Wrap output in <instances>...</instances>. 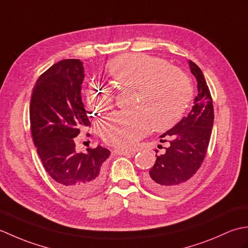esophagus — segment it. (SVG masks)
<instances>
[{"mask_svg": "<svg viewBox=\"0 0 248 248\" xmlns=\"http://www.w3.org/2000/svg\"><path fill=\"white\" fill-rule=\"evenodd\" d=\"M113 152L115 155H135L134 151L124 150V149H115Z\"/></svg>", "mask_w": 248, "mask_h": 248, "instance_id": "1", "label": "esophagus"}]
</instances>
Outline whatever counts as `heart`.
Instances as JSON below:
<instances>
[{
  "instance_id": "1",
  "label": "heart",
  "mask_w": 248,
  "mask_h": 248,
  "mask_svg": "<svg viewBox=\"0 0 248 248\" xmlns=\"http://www.w3.org/2000/svg\"><path fill=\"white\" fill-rule=\"evenodd\" d=\"M107 72L120 87L138 89V112H114L99 123L102 140L118 148H129L151 130L164 131L181 119L193 96L186 75L159 57L144 53L120 55L107 65ZM114 101L110 89L91 85L88 108L107 110Z\"/></svg>"
}]
</instances>
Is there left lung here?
Listing matches in <instances>:
<instances>
[{"mask_svg": "<svg viewBox=\"0 0 248 248\" xmlns=\"http://www.w3.org/2000/svg\"><path fill=\"white\" fill-rule=\"evenodd\" d=\"M188 65L196 78L198 93L186 117L160 136L162 143L167 141L162 140L166 137L170 146L164 155H155V165L145 177L146 186L157 193L176 191L196 173L211 138L214 121L211 93L200 68L192 61Z\"/></svg>", "mask_w": 248, "mask_h": 248, "instance_id": "obj_1", "label": "left lung"}]
</instances>
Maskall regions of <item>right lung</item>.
Returning a JSON list of instances; mask_svg holds the SVG:
<instances>
[{
	"instance_id": "obj_1",
	"label": "right lung",
	"mask_w": 248,
	"mask_h": 248,
	"mask_svg": "<svg viewBox=\"0 0 248 248\" xmlns=\"http://www.w3.org/2000/svg\"><path fill=\"white\" fill-rule=\"evenodd\" d=\"M83 80V62L62 60L39 77L30 104L31 136L45 170L62 191L76 197L97 191L110 155L101 146L76 151L75 138L91 125L81 97Z\"/></svg>"
}]
</instances>
